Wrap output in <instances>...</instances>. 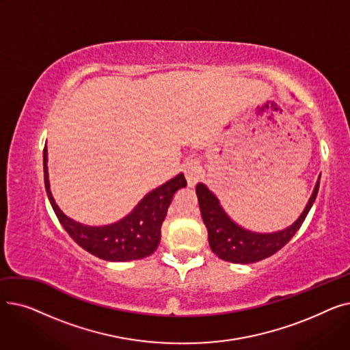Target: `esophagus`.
<instances>
[{
  "instance_id": "1",
  "label": "esophagus",
  "mask_w": 350,
  "mask_h": 350,
  "mask_svg": "<svg viewBox=\"0 0 350 350\" xmlns=\"http://www.w3.org/2000/svg\"><path fill=\"white\" fill-rule=\"evenodd\" d=\"M183 169H185V174H186L189 186L194 187L201 177L200 161L197 159H187L185 161V164H183Z\"/></svg>"
}]
</instances>
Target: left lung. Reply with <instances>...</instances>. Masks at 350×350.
<instances>
[{"label": "left lung", "instance_id": "1", "mask_svg": "<svg viewBox=\"0 0 350 350\" xmlns=\"http://www.w3.org/2000/svg\"><path fill=\"white\" fill-rule=\"evenodd\" d=\"M318 178L314 193L299 218L292 226L277 232H254L234 223L219 204L218 198L207 189L203 183L196 186V193L200 204L201 217L208 231V243L211 251L224 261L234 264H251L268 258L272 254L280 251L297 234L302 223L315 203L319 190Z\"/></svg>", "mask_w": 350, "mask_h": 350}]
</instances>
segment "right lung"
Segmentation results:
<instances>
[{"instance_id":"right-lung-1","label":"right lung","mask_w":350,"mask_h":350,"mask_svg":"<svg viewBox=\"0 0 350 350\" xmlns=\"http://www.w3.org/2000/svg\"><path fill=\"white\" fill-rule=\"evenodd\" d=\"M48 150L44 149V181L49 203L57 214L59 223L70 238L83 250L105 261L126 262L142 260L152 255L160 243V228L167 214L173 196L177 190L185 189L187 181L180 173L174 178L146 194L140 203L119 221L90 227L81 224L65 215L55 203L49 189L48 178Z\"/></svg>"}]
</instances>
